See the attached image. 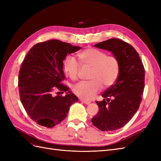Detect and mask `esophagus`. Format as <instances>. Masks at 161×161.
Instances as JSON below:
<instances>
[{"label": "esophagus", "mask_w": 161, "mask_h": 161, "mask_svg": "<svg viewBox=\"0 0 161 161\" xmlns=\"http://www.w3.org/2000/svg\"><path fill=\"white\" fill-rule=\"evenodd\" d=\"M80 101L83 102L84 103L86 104V105H89V103H91V101H88V100H85V99H80Z\"/></svg>", "instance_id": "34e87169"}]
</instances>
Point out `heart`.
Wrapping results in <instances>:
<instances>
[{"mask_svg":"<svg viewBox=\"0 0 161 161\" xmlns=\"http://www.w3.org/2000/svg\"><path fill=\"white\" fill-rule=\"evenodd\" d=\"M79 62L74 57L68 56L63 61V70L72 80H76L82 67H91L89 81H82L73 87L75 93L83 99H91L103 85H113L118 79L120 64L118 58L108 56L106 52L95 48H88L77 53Z\"/></svg>","mask_w":161,"mask_h":161,"instance_id":"obj_1","label":"heart"}]
</instances>
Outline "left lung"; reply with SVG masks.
<instances>
[{
	"mask_svg": "<svg viewBox=\"0 0 161 161\" xmlns=\"http://www.w3.org/2000/svg\"><path fill=\"white\" fill-rule=\"evenodd\" d=\"M95 46L111 52L119 61L118 79L102 93L104 99L96 102L99 112L91 119L99 130L114 131L124 127L138 111L144 89L145 69L138 53L123 40L111 38Z\"/></svg>",
	"mask_w": 161,
	"mask_h": 161,
	"instance_id": "1",
	"label": "left lung"
}]
</instances>
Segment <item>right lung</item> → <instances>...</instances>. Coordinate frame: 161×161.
I'll use <instances>...</instances> for the list:
<instances>
[{"mask_svg":"<svg viewBox=\"0 0 161 161\" xmlns=\"http://www.w3.org/2000/svg\"><path fill=\"white\" fill-rule=\"evenodd\" d=\"M80 49L51 40L36 43L24 58L19 72V96L27 115L39 125L54 127L66 118L71 105L79 101L62 83L65 79L62 66L68 53ZM57 90L67 93L53 96Z\"/></svg>","mask_w":161,"mask_h":161,"instance_id":"obj_1","label":"right lung"}]
</instances>
